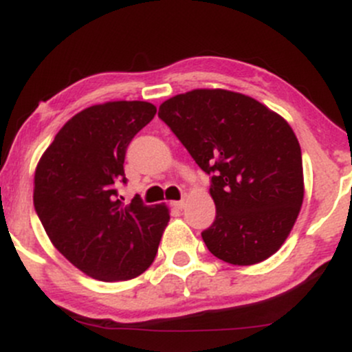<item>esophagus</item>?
<instances>
[{
    "instance_id": "obj_1",
    "label": "esophagus",
    "mask_w": 352,
    "mask_h": 352,
    "mask_svg": "<svg viewBox=\"0 0 352 352\" xmlns=\"http://www.w3.org/2000/svg\"><path fill=\"white\" fill-rule=\"evenodd\" d=\"M173 207L179 208V210L185 208V200H177V201H173Z\"/></svg>"
}]
</instances>
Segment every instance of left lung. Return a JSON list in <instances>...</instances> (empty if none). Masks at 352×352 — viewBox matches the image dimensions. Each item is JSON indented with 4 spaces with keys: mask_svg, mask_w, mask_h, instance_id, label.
Segmentation results:
<instances>
[{
    "mask_svg": "<svg viewBox=\"0 0 352 352\" xmlns=\"http://www.w3.org/2000/svg\"><path fill=\"white\" fill-rule=\"evenodd\" d=\"M159 117L212 175L215 221L201 233L210 253L230 265L265 261L300 215L305 179L292 125L250 96L193 89L160 104Z\"/></svg>",
    "mask_w": 352,
    "mask_h": 352,
    "instance_id": "left-lung-1",
    "label": "left lung"
}]
</instances>
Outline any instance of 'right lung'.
<instances>
[{
	"instance_id": "obj_1",
	"label": "right lung",
	"mask_w": 352,
	"mask_h": 352,
	"mask_svg": "<svg viewBox=\"0 0 352 352\" xmlns=\"http://www.w3.org/2000/svg\"><path fill=\"white\" fill-rule=\"evenodd\" d=\"M145 100L96 104L60 127L36 165L34 208L51 243L76 268L99 281H127L152 265L170 220L167 205H129L127 145L155 116Z\"/></svg>"
}]
</instances>
